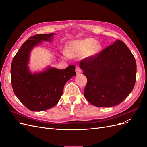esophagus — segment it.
<instances>
[{
  "label": "esophagus",
  "mask_w": 147,
  "mask_h": 147,
  "mask_svg": "<svg viewBox=\"0 0 147 147\" xmlns=\"http://www.w3.org/2000/svg\"><path fill=\"white\" fill-rule=\"evenodd\" d=\"M75 72H76L77 75H78V74L82 73V70L80 69V68L78 67H76V69H75Z\"/></svg>",
  "instance_id": "esophagus-1"
}]
</instances>
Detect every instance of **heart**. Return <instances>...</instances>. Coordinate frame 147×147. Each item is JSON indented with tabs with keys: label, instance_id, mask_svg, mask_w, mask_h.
I'll list each match as a JSON object with an SVG mask.
<instances>
[{
	"label": "heart",
	"instance_id": "b5f03b06",
	"mask_svg": "<svg viewBox=\"0 0 147 147\" xmlns=\"http://www.w3.org/2000/svg\"><path fill=\"white\" fill-rule=\"evenodd\" d=\"M102 49L101 44L94 39L88 38L71 42L67 49L66 56H80L84 55L86 57H92L99 53Z\"/></svg>",
	"mask_w": 147,
	"mask_h": 147
}]
</instances>
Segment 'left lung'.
<instances>
[{
  "mask_svg": "<svg viewBox=\"0 0 147 147\" xmlns=\"http://www.w3.org/2000/svg\"><path fill=\"white\" fill-rule=\"evenodd\" d=\"M87 78L86 99L93 105L109 107L122 102L132 92L136 80L134 56L121 40L80 63Z\"/></svg>",
  "mask_w": 147,
  "mask_h": 147,
  "instance_id": "8db88e82",
  "label": "left lung"
}]
</instances>
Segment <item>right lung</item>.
Here are the masks:
<instances>
[{
    "mask_svg": "<svg viewBox=\"0 0 147 147\" xmlns=\"http://www.w3.org/2000/svg\"><path fill=\"white\" fill-rule=\"evenodd\" d=\"M55 34H37L26 40L13 58L11 65V85L15 94L29 110L41 112L56 105L63 95L64 86L76 75L75 67L65 69L48 67L32 74L28 67L31 50L42 41L51 42Z\"/></svg>",
    "mask_w": 147,
    "mask_h": 147,
    "instance_id": "add662e5",
    "label": "right lung"
}]
</instances>
